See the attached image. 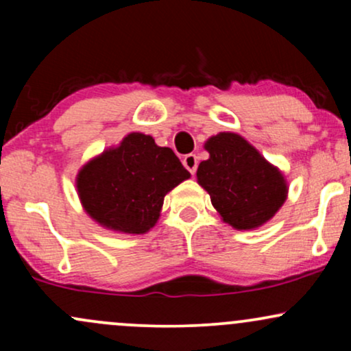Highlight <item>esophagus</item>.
Returning a JSON list of instances; mask_svg holds the SVG:
<instances>
[{"instance_id":"34e87169","label":"esophagus","mask_w":351,"mask_h":351,"mask_svg":"<svg viewBox=\"0 0 351 351\" xmlns=\"http://www.w3.org/2000/svg\"><path fill=\"white\" fill-rule=\"evenodd\" d=\"M183 165H184V168H186V170L191 173V175H195L196 168H198V156L193 155V153H189V155H184Z\"/></svg>"}]
</instances>
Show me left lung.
I'll list each match as a JSON object with an SVG mask.
<instances>
[{"label": "left lung", "mask_w": 351, "mask_h": 351, "mask_svg": "<svg viewBox=\"0 0 351 351\" xmlns=\"http://www.w3.org/2000/svg\"><path fill=\"white\" fill-rule=\"evenodd\" d=\"M204 148L209 158L199 163L196 176L224 223L236 229L267 223L287 199V181L279 168L231 132L211 136Z\"/></svg>", "instance_id": "obj_1"}]
</instances>
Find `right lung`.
<instances>
[{
  "label": "right lung",
  "instance_id": "1",
  "mask_svg": "<svg viewBox=\"0 0 351 351\" xmlns=\"http://www.w3.org/2000/svg\"><path fill=\"white\" fill-rule=\"evenodd\" d=\"M188 178L171 148L134 132L84 165L75 183L84 209L100 226L143 234L158 221L165 195Z\"/></svg>",
  "mask_w": 351,
  "mask_h": 351
}]
</instances>
